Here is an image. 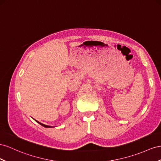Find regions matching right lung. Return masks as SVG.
<instances>
[{"mask_svg":"<svg viewBox=\"0 0 161 161\" xmlns=\"http://www.w3.org/2000/svg\"><path fill=\"white\" fill-rule=\"evenodd\" d=\"M37 122L39 125H41V126H44V127H45V128H51L52 126H47V125H43V124H42V123H41V122H38V121H36Z\"/></svg>","mask_w":161,"mask_h":161,"instance_id":"right-lung-1","label":"right lung"}]
</instances>
